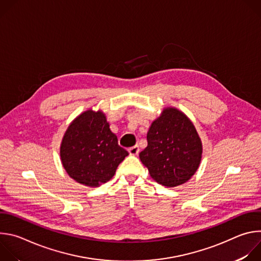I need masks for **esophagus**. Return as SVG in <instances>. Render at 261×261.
<instances>
[{
  "instance_id": "esophagus-1",
  "label": "esophagus",
  "mask_w": 261,
  "mask_h": 261,
  "mask_svg": "<svg viewBox=\"0 0 261 261\" xmlns=\"http://www.w3.org/2000/svg\"><path fill=\"white\" fill-rule=\"evenodd\" d=\"M128 151H129V154H130V155L136 156V155H138V153H139V146H138V145H134V146L130 147Z\"/></svg>"
}]
</instances>
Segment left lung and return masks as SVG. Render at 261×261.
I'll return each instance as SVG.
<instances>
[{
	"instance_id": "left-lung-1",
	"label": "left lung",
	"mask_w": 261,
	"mask_h": 261,
	"mask_svg": "<svg viewBox=\"0 0 261 261\" xmlns=\"http://www.w3.org/2000/svg\"><path fill=\"white\" fill-rule=\"evenodd\" d=\"M147 146L139 153L150 175L165 187L188 181L197 171L202 142L191 120L175 107H165L146 134Z\"/></svg>"
}]
</instances>
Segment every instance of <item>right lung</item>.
Instances as JSON below:
<instances>
[{
    "instance_id": "1",
    "label": "right lung",
    "mask_w": 261,
    "mask_h": 261,
    "mask_svg": "<svg viewBox=\"0 0 261 261\" xmlns=\"http://www.w3.org/2000/svg\"><path fill=\"white\" fill-rule=\"evenodd\" d=\"M129 153L119 145L102 110L84 111L68 126L61 142V162L68 175L87 187L113 177Z\"/></svg>"
}]
</instances>
